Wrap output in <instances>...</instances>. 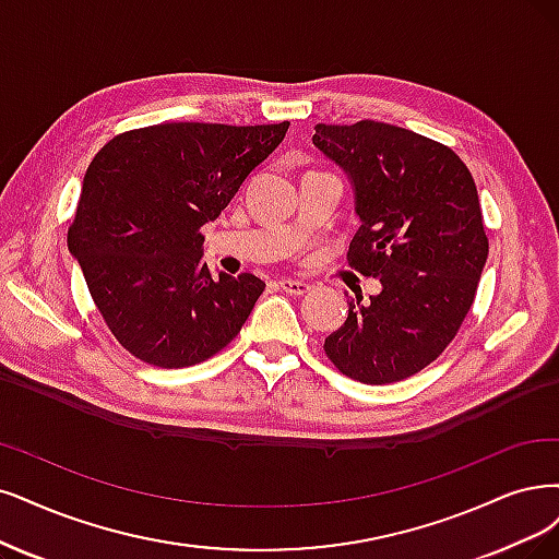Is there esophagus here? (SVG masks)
Returning a JSON list of instances; mask_svg holds the SVG:
<instances>
[{"label":"esophagus","mask_w":559,"mask_h":559,"mask_svg":"<svg viewBox=\"0 0 559 559\" xmlns=\"http://www.w3.org/2000/svg\"><path fill=\"white\" fill-rule=\"evenodd\" d=\"M278 285H281V290L283 293H287V295H295V297H301V295H306V293H311V283H306V281H293V278H283V281H278Z\"/></svg>","instance_id":"34e87169"}]
</instances>
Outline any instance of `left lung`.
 <instances>
[{
  "label": "left lung",
  "instance_id": "obj_1",
  "mask_svg": "<svg viewBox=\"0 0 559 559\" xmlns=\"http://www.w3.org/2000/svg\"><path fill=\"white\" fill-rule=\"evenodd\" d=\"M313 144L353 181L349 266L382 283L347 301L324 353L357 382L405 380L444 353L477 295L488 258L477 186L447 144L391 123H318Z\"/></svg>",
  "mask_w": 559,
  "mask_h": 559
}]
</instances>
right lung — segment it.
Here are the masks:
<instances>
[{
  "instance_id": "right-lung-1",
  "label": "right lung",
  "mask_w": 559,
  "mask_h": 559,
  "mask_svg": "<svg viewBox=\"0 0 559 559\" xmlns=\"http://www.w3.org/2000/svg\"><path fill=\"white\" fill-rule=\"evenodd\" d=\"M290 123L173 121L115 135L90 163L69 251L123 349L160 368L195 366L230 343L264 283L212 276L200 227L218 218Z\"/></svg>"
}]
</instances>
